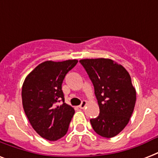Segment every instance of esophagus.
<instances>
[{"label": "esophagus", "mask_w": 158, "mask_h": 158, "mask_svg": "<svg viewBox=\"0 0 158 158\" xmlns=\"http://www.w3.org/2000/svg\"><path fill=\"white\" fill-rule=\"evenodd\" d=\"M87 106V102L86 101H83L82 102V103L79 106V107L80 109H84V108L86 107Z\"/></svg>", "instance_id": "34e87169"}]
</instances>
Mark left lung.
Returning a JSON list of instances; mask_svg holds the SVG:
<instances>
[{
  "label": "left lung",
  "mask_w": 158,
  "mask_h": 158,
  "mask_svg": "<svg viewBox=\"0 0 158 158\" xmlns=\"http://www.w3.org/2000/svg\"><path fill=\"white\" fill-rule=\"evenodd\" d=\"M94 87L100 113L90 122L100 136L112 138L130 121L136 102V90L129 72L113 60L106 58L79 60Z\"/></svg>",
  "instance_id": "obj_1"
}]
</instances>
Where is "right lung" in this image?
I'll return each mask as SVG.
<instances>
[{
    "label": "right lung",
    "mask_w": 158,
    "mask_h": 158,
    "mask_svg": "<svg viewBox=\"0 0 158 158\" xmlns=\"http://www.w3.org/2000/svg\"><path fill=\"white\" fill-rule=\"evenodd\" d=\"M77 63L75 59L47 60L35 67L23 81V110L33 130L45 139L56 141L68 131L74 110L64 102L61 84L65 74ZM60 100L63 103L56 105Z\"/></svg>",
    "instance_id": "add662e5"
}]
</instances>
